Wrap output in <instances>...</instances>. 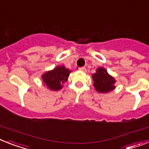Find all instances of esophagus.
Segmentation results:
<instances>
[{
  "mask_svg": "<svg viewBox=\"0 0 149 149\" xmlns=\"http://www.w3.org/2000/svg\"><path fill=\"white\" fill-rule=\"evenodd\" d=\"M79 70L82 71V72H86V69L85 67H80V68H79Z\"/></svg>",
  "mask_w": 149,
  "mask_h": 149,
  "instance_id": "34e87169",
  "label": "esophagus"
}]
</instances>
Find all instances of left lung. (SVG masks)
<instances>
[{
    "label": "left lung",
    "mask_w": 149,
    "mask_h": 149,
    "mask_svg": "<svg viewBox=\"0 0 149 149\" xmlns=\"http://www.w3.org/2000/svg\"><path fill=\"white\" fill-rule=\"evenodd\" d=\"M93 86L100 93H107L116 89V79L109 74L104 67L100 66L96 69L95 73L92 75Z\"/></svg>",
    "instance_id": "8db88e82"
}]
</instances>
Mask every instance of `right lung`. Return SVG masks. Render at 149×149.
<instances>
[{
	"mask_svg": "<svg viewBox=\"0 0 149 149\" xmlns=\"http://www.w3.org/2000/svg\"><path fill=\"white\" fill-rule=\"evenodd\" d=\"M72 70L63 66H57L52 70L47 71L41 76L43 86L52 91H59L63 88V83L68 80Z\"/></svg>",
	"mask_w": 149,
	"mask_h": 149,
	"instance_id": "right-lung-1",
	"label": "right lung"
}]
</instances>
